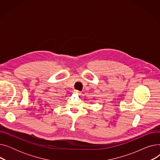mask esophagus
I'll use <instances>...</instances> for the list:
<instances>
[{"label": "esophagus", "instance_id": "esophagus-1", "mask_svg": "<svg viewBox=\"0 0 160 160\" xmlns=\"http://www.w3.org/2000/svg\"><path fill=\"white\" fill-rule=\"evenodd\" d=\"M74 93L77 94V95H80V91H78V90H74Z\"/></svg>", "mask_w": 160, "mask_h": 160}]
</instances>
